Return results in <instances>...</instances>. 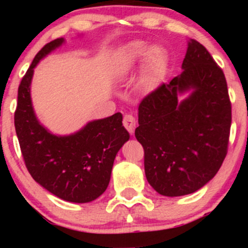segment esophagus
I'll use <instances>...</instances> for the list:
<instances>
[{"instance_id":"1","label":"esophagus","mask_w":248,"mask_h":248,"mask_svg":"<svg viewBox=\"0 0 248 248\" xmlns=\"http://www.w3.org/2000/svg\"><path fill=\"white\" fill-rule=\"evenodd\" d=\"M122 124H124V126L126 129L129 132L130 134L134 133V129H135L136 127V120L135 118L132 114H126L124 116V120H122Z\"/></svg>"}]
</instances>
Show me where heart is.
I'll list each match as a JSON object with an SVG mask.
<instances>
[{
    "instance_id": "obj_1",
    "label": "heart",
    "mask_w": 248,
    "mask_h": 248,
    "mask_svg": "<svg viewBox=\"0 0 248 248\" xmlns=\"http://www.w3.org/2000/svg\"><path fill=\"white\" fill-rule=\"evenodd\" d=\"M146 56L144 59V66L146 73L150 81L156 80L162 76L167 62L166 51L161 46H153L148 50L146 43L136 41L128 44L126 49V62L127 67L134 64L136 61Z\"/></svg>"
}]
</instances>
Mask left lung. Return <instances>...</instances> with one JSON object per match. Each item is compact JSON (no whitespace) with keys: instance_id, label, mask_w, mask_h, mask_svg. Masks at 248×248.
I'll return each instance as SVG.
<instances>
[{"instance_id":"1","label":"left lung","mask_w":248,"mask_h":248,"mask_svg":"<svg viewBox=\"0 0 248 248\" xmlns=\"http://www.w3.org/2000/svg\"><path fill=\"white\" fill-rule=\"evenodd\" d=\"M183 72L139 105L135 138L147 181L160 195L192 193L215 177L226 157L232 112L224 72L201 43L187 44ZM192 88L189 98L177 95Z\"/></svg>"}]
</instances>
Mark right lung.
<instances>
[{"mask_svg":"<svg viewBox=\"0 0 248 248\" xmlns=\"http://www.w3.org/2000/svg\"><path fill=\"white\" fill-rule=\"evenodd\" d=\"M62 42L57 38L45 44L22 78L15 129L25 167L37 183L64 201L88 203L107 189L116 153L129 140V133L122 126L121 113L88 122L69 136L52 135L39 124L30 98L33 69Z\"/></svg>","mask_w":248,"mask_h":248,"instance_id":"add662e5","label":"right lung"}]
</instances>
